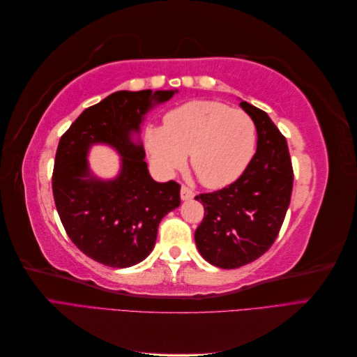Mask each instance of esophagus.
<instances>
[{
	"label": "esophagus",
	"mask_w": 357,
	"mask_h": 357,
	"mask_svg": "<svg viewBox=\"0 0 357 357\" xmlns=\"http://www.w3.org/2000/svg\"><path fill=\"white\" fill-rule=\"evenodd\" d=\"M180 197H181L183 201H189V199H192L193 197H195V192H193L192 189H189L188 186H181Z\"/></svg>",
	"instance_id": "1"
}]
</instances>
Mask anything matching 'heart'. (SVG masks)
I'll return each mask as SVG.
<instances>
[{"mask_svg": "<svg viewBox=\"0 0 357 357\" xmlns=\"http://www.w3.org/2000/svg\"><path fill=\"white\" fill-rule=\"evenodd\" d=\"M155 168L171 174L186 155L204 186L218 189L235 181L253 155L256 126L241 110L215 101H192L169 112L164 128L147 131Z\"/></svg>", "mask_w": 357, "mask_h": 357, "instance_id": "heart-1", "label": "heart"}]
</instances>
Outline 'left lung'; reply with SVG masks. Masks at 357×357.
I'll return each mask as SVG.
<instances>
[{"instance_id": "left-lung-1", "label": "left lung", "mask_w": 357, "mask_h": 357, "mask_svg": "<svg viewBox=\"0 0 357 357\" xmlns=\"http://www.w3.org/2000/svg\"><path fill=\"white\" fill-rule=\"evenodd\" d=\"M241 109L252 117L257 149L232 185L195 197L204 219L195 231L201 256L214 266L234 269L261 257L282 229L294 188V168L284 135L257 107Z\"/></svg>"}]
</instances>
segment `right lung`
<instances>
[{"label": "right lung", "instance_id": "1", "mask_svg": "<svg viewBox=\"0 0 357 357\" xmlns=\"http://www.w3.org/2000/svg\"><path fill=\"white\" fill-rule=\"evenodd\" d=\"M177 91H119L86 109L59 139L52 189L61 222L71 241L93 261L128 268L153 250L158 226L180 205V185L158 183L149 174L142 143L132 142L144 114ZM109 144L121 153L113 181L89 171L92 144Z\"/></svg>", "mask_w": 357, "mask_h": 357}]
</instances>
